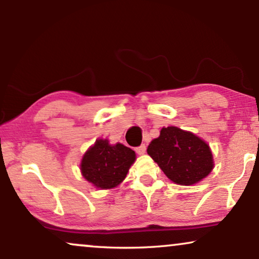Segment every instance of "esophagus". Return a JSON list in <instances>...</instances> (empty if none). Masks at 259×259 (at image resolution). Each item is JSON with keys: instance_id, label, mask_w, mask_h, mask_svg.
<instances>
[{"instance_id": "obj_1", "label": "esophagus", "mask_w": 259, "mask_h": 259, "mask_svg": "<svg viewBox=\"0 0 259 259\" xmlns=\"http://www.w3.org/2000/svg\"><path fill=\"white\" fill-rule=\"evenodd\" d=\"M137 153L138 154H145V152H146V146H145V145H141V146H139V147H137Z\"/></svg>"}]
</instances>
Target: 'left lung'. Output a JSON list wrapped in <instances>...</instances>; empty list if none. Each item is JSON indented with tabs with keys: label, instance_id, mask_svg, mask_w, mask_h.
<instances>
[{
	"label": "left lung",
	"instance_id": "1",
	"mask_svg": "<svg viewBox=\"0 0 259 259\" xmlns=\"http://www.w3.org/2000/svg\"><path fill=\"white\" fill-rule=\"evenodd\" d=\"M147 153L173 183L190 186L213 169L211 148L201 138L176 126L162 127L160 136L147 147Z\"/></svg>",
	"mask_w": 259,
	"mask_h": 259
}]
</instances>
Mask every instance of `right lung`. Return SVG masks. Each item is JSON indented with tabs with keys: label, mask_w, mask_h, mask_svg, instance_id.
Instances as JSON below:
<instances>
[{
	"label": "right lung",
	"mask_w": 259,
	"mask_h": 259,
	"mask_svg": "<svg viewBox=\"0 0 259 259\" xmlns=\"http://www.w3.org/2000/svg\"><path fill=\"white\" fill-rule=\"evenodd\" d=\"M136 159V152L125 145H111L107 139H98L83 154L81 175L97 189H114L126 178Z\"/></svg>",
	"instance_id": "add662e5"
}]
</instances>
